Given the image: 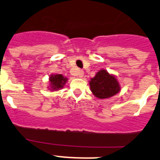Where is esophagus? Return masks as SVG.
<instances>
[{"mask_svg":"<svg viewBox=\"0 0 160 160\" xmlns=\"http://www.w3.org/2000/svg\"><path fill=\"white\" fill-rule=\"evenodd\" d=\"M72 75L77 76V77H80V78H82V77H83V72L82 71V70H77V72H73Z\"/></svg>","mask_w":160,"mask_h":160,"instance_id":"34e87169","label":"esophagus"}]
</instances>
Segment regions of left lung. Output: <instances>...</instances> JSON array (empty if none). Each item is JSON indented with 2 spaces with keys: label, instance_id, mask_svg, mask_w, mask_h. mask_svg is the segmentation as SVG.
<instances>
[{
  "label": "left lung",
  "instance_id": "1",
  "mask_svg": "<svg viewBox=\"0 0 160 160\" xmlns=\"http://www.w3.org/2000/svg\"><path fill=\"white\" fill-rule=\"evenodd\" d=\"M92 94L98 99H108L119 92L121 88L116 77L105 69H100L89 81Z\"/></svg>",
  "mask_w": 160,
  "mask_h": 160
}]
</instances>
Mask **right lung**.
Instances as JSON below:
<instances>
[{
	"label": "right lung",
	"instance_id": "obj_1",
	"mask_svg": "<svg viewBox=\"0 0 160 160\" xmlns=\"http://www.w3.org/2000/svg\"><path fill=\"white\" fill-rule=\"evenodd\" d=\"M68 78L61 74H52L49 76V85L48 88L52 92L62 89L67 83Z\"/></svg>",
	"mask_w": 160,
	"mask_h": 160
}]
</instances>
